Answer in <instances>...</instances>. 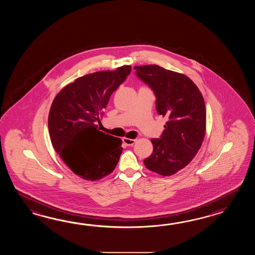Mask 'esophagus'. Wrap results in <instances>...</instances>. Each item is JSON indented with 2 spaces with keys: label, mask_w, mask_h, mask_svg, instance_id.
<instances>
[{
  "label": "esophagus",
  "mask_w": 255,
  "mask_h": 255,
  "mask_svg": "<svg viewBox=\"0 0 255 255\" xmlns=\"http://www.w3.org/2000/svg\"><path fill=\"white\" fill-rule=\"evenodd\" d=\"M123 142L125 143L127 146H133L135 143V139H131V138L124 137V138H123Z\"/></svg>",
  "instance_id": "34e87169"
}]
</instances>
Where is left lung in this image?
Here are the masks:
<instances>
[{
  "mask_svg": "<svg viewBox=\"0 0 255 255\" xmlns=\"http://www.w3.org/2000/svg\"><path fill=\"white\" fill-rule=\"evenodd\" d=\"M134 69L155 93L157 114L168 118L160 138H152L153 152L144 164L153 172L171 176L184 168L201 148L206 132L204 98L183 74L157 65H136Z\"/></svg>",
  "mask_w": 255,
  "mask_h": 255,
  "instance_id": "1",
  "label": "left lung"
}]
</instances>
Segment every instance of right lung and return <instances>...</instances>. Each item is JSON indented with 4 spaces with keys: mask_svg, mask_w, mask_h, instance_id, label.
I'll return each instance as SVG.
<instances>
[{
    "mask_svg": "<svg viewBox=\"0 0 255 255\" xmlns=\"http://www.w3.org/2000/svg\"><path fill=\"white\" fill-rule=\"evenodd\" d=\"M130 65L76 78L60 91L48 116L50 138L71 170L86 180L103 179L114 170L122 140L98 129L112 93L125 81Z\"/></svg>",
    "mask_w": 255,
    "mask_h": 255,
    "instance_id": "right-lung-1",
    "label": "right lung"
}]
</instances>
